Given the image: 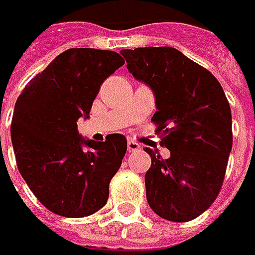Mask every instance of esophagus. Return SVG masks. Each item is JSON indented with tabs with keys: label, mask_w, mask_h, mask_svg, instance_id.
<instances>
[{
	"label": "esophagus",
	"mask_w": 255,
	"mask_h": 255,
	"mask_svg": "<svg viewBox=\"0 0 255 255\" xmlns=\"http://www.w3.org/2000/svg\"><path fill=\"white\" fill-rule=\"evenodd\" d=\"M139 149H140L139 143L133 142V140H128V150H129V152H136V150H139Z\"/></svg>",
	"instance_id": "1"
}]
</instances>
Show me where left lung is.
I'll list each match as a JSON object with an SVG mask.
<instances>
[{"label":"left lung","mask_w":255,"mask_h":255,"mask_svg":"<svg viewBox=\"0 0 255 255\" xmlns=\"http://www.w3.org/2000/svg\"><path fill=\"white\" fill-rule=\"evenodd\" d=\"M129 74L152 89V121L170 157L146 147V199L157 216L184 223L216 200L233 147L231 109L219 81L176 48L122 49Z\"/></svg>","instance_id":"1"}]
</instances>
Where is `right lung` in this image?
<instances>
[{
	"mask_svg": "<svg viewBox=\"0 0 255 255\" xmlns=\"http://www.w3.org/2000/svg\"><path fill=\"white\" fill-rule=\"evenodd\" d=\"M125 64L113 51L72 48L58 55L18 96L11 140L21 176L48 210L85 217L102 209L109 183L128 149L113 133L105 142L85 139L78 119L89 112L101 85Z\"/></svg>",
	"mask_w": 255,
	"mask_h": 255,
	"instance_id": "obj_1",
	"label": "right lung"
}]
</instances>
